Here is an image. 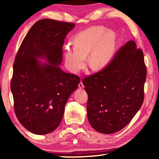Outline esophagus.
Returning a JSON list of instances; mask_svg holds the SVG:
<instances>
[{
	"label": "esophagus",
	"mask_w": 159,
	"mask_h": 159,
	"mask_svg": "<svg viewBox=\"0 0 159 159\" xmlns=\"http://www.w3.org/2000/svg\"><path fill=\"white\" fill-rule=\"evenodd\" d=\"M79 87L80 89H83V88H84V85H83L82 81L80 82V83L79 84Z\"/></svg>",
	"instance_id": "obj_1"
}]
</instances>
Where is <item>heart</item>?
<instances>
[{
  "mask_svg": "<svg viewBox=\"0 0 159 159\" xmlns=\"http://www.w3.org/2000/svg\"><path fill=\"white\" fill-rule=\"evenodd\" d=\"M117 37L111 29L95 26L78 33L72 39V45L64 48L65 64L70 71L77 74L84 68L85 56L94 70L106 67L111 62L116 49Z\"/></svg>",
  "mask_w": 159,
  "mask_h": 159,
  "instance_id": "obj_1",
  "label": "heart"
}]
</instances>
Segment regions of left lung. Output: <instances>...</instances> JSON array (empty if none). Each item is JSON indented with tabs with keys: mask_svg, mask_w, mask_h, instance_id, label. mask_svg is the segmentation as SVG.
<instances>
[{
	"mask_svg": "<svg viewBox=\"0 0 159 159\" xmlns=\"http://www.w3.org/2000/svg\"><path fill=\"white\" fill-rule=\"evenodd\" d=\"M146 77L143 52L130 41L120 48L103 70L84 79L91 126L104 134L116 133L125 127L143 103Z\"/></svg>",
	"mask_w": 159,
	"mask_h": 159,
	"instance_id": "left-lung-1",
	"label": "left lung"
}]
</instances>
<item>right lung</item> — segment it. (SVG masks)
I'll use <instances>...</instances> for the list:
<instances>
[{
  "instance_id": "obj_1",
  "label": "right lung",
  "mask_w": 159,
  "mask_h": 159,
  "mask_svg": "<svg viewBox=\"0 0 159 159\" xmlns=\"http://www.w3.org/2000/svg\"><path fill=\"white\" fill-rule=\"evenodd\" d=\"M74 26L50 19L38 21L15 57L10 84L15 111L21 124L34 134H46L58 127L80 83L79 76L60 67L64 40Z\"/></svg>"
}]
</instances>
